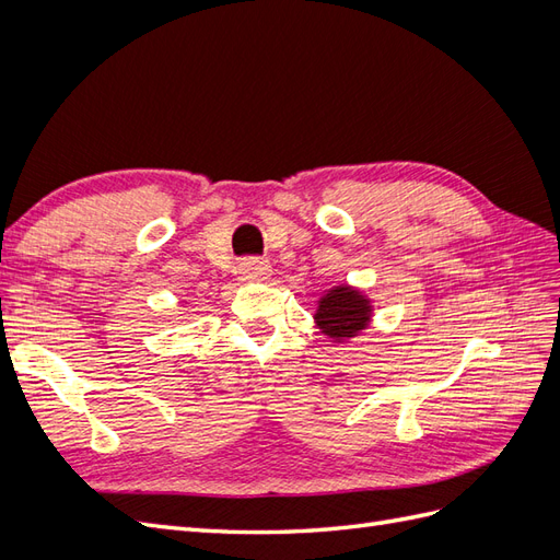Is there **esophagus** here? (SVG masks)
I'll return each mask as SVG.
<instances>
[{
    "instance_id": "esophagus-1",
    "label": "esophagus",
    "mask_w": 560,
    "mask_h": 560,
    "mask_svg": "<svg viewBox=\"0 0 560 560\" xmlns=\"http://www.w3.org/2000/svg\"><path fill=\"white\" fill-rule=\"evenodd\" d=\"M243 280H266L270 276V264L259 257H249L241 264Z\"/></svg>"
}]
</instances>
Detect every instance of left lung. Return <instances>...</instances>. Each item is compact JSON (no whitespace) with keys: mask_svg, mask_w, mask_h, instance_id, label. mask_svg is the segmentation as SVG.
Here are the masks:
<instances>
[{"mask_svg":"<svg viewBox=\"0 0 560 560\" xmlns=\"http://www.w3.org/2000/svg\"><path fill=\"white\" fill-rule=\"evenodd\" d=\"M315 319L322 331L341 341V338H350L366 327L369 303L360 296V292L348 290V287H336L319 301Z\"/></svg>","mask_w":560,"mask_h":560,"instance_id":"left-lung-1","label":"left lung"}]
</instances>
